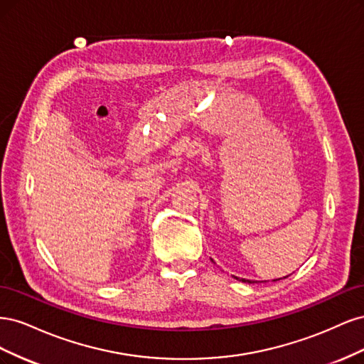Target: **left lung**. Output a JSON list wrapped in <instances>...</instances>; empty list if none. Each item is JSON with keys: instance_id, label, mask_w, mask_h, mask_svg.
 <instances>
[{"instance_id": "8db88e82", "label": "left lung", "mask_w": 364, "mask_h": 364, "mask_svg": "<svg viewBox=\"0 0 364 364\" xmlns=\"http://www.w3.org/2000/svg\"><path fill=\"white\" fill-rule=\"evenodd\" d=\"M235 279H240V278H237V277H235ZM240 281H243V282H249V284H252V282H253V281H249V279H240ZM273 281H277V279H273Z\"/></svg>"}]
</instances>
